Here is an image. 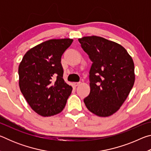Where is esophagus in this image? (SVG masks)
<instances>
[{"mask_svg": "<svg viewBox=\"0 0 151 151\" xmlns=\"http://www.w3.org/2000/svg\"><path fill=\"white\" fill-rule=\"evenodd\" d=\"M79 84H80V83H73V85L74 86H77Z\"/></svg>", "mask_w": 151, "mask_h": 151, "instance_id": "1", "label": "esophagus"}]
</instances>
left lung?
I'll use <instances>...</instances> for the list:
<instances>
[{"mask_svg": "<svg viewBox=\"0 0 151 151\" xmlns=\"http://www.w3.org/2000/svg\"><path fill=\"white\" fill-rule=\"evenodd\" d=\"M78 41L93 63L89 71L91 91L84 103L97 116H111L122 106L134 85L133 60L121 45L104 38L85 37Z\"/></svg>", "mask_w": 151, "mask_h": 151, "instance_id": "8db88e82", "label": "left lung"}]
</instances>
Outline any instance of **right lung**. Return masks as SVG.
<instances>
[{"label": "right lung", "mask_w": 151, "mask_h": 151, "mask_svg": "<svg viewBox=\"0 0 151 151\" xmlns=\"http://www.w3.org/2000/svg\"><path fill=\"white\" fill-rule=\"evenodd\" d=\"M73 40L52 39L24 55L19 66V86L27 103L42 116L58 114L66 105L73 88L63 78L61 57Z\"/></svg>", "instance_id": "add662e5"}]
</instances>
